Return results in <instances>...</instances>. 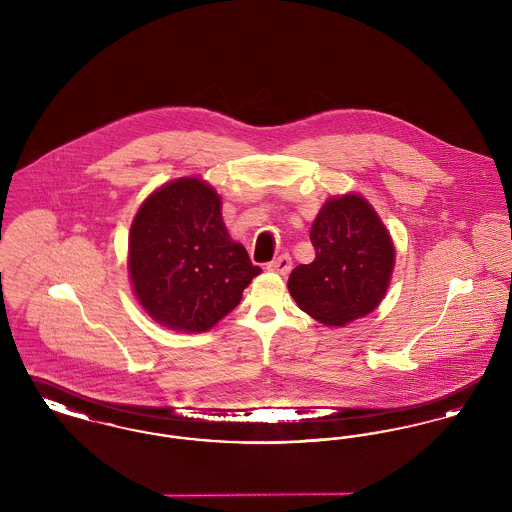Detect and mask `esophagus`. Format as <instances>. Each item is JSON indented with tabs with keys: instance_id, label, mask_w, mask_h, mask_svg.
I'll return each instance as SVG.
<instances>
[{
	"instance_id": "obj_1",
	"label": "esophagus",
	"mask_w": 512,
	"mask_h": 512,
	"mask_svg": "<svg viewBox=\"0 0 512 512\" xmlns=\"http://www.w3.org/2000/svg\"><path fill=\"white\" fill-rule=\"evenodd\" d=\"M267 268L268 270H272V272H278V274L286 276V274L292 270V257H290L288 253H284V255H280L278 259L270 261Z\"/></svg>"
}]
</instances>
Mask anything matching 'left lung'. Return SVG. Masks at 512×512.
I'll return each mask as SVG.
<instances>
[{"label": "left lung", "instance_id": "left-lung-1", "mask_svg": "<svg viewBox=\"0 0 512 512\" xmlns=\"http://www.w3.org/2000/svg\"><path fill=\"white\" fill-rule=\"evenodd\" d=\"M315 261L292 270L288 288L299 309L343 326L372 313L388 290L395 249L374 209L359 195L330 199L311 228Z\"/></svg>", "mask_w": 512, "mask_h": 512}]
</instances>
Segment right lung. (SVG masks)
<instances>
[{
    "mask_svg": "<svg viewBox=\"0 0 512 512\" xmlns=\"http://www.w3.org/2000/svg\"><path fill=\"white\" fill-rule=\"evenodd\" d=\"M128 265L147 313L184 332L215 326L261 272L244 245L230 240L219 195L197 178L147 197L130 228Z\"/></svg>",
    "mask_w": 512,
    "mask_h": 512,
    "instance_id": "1",
    "label": "right lung"
}]
</instances>
